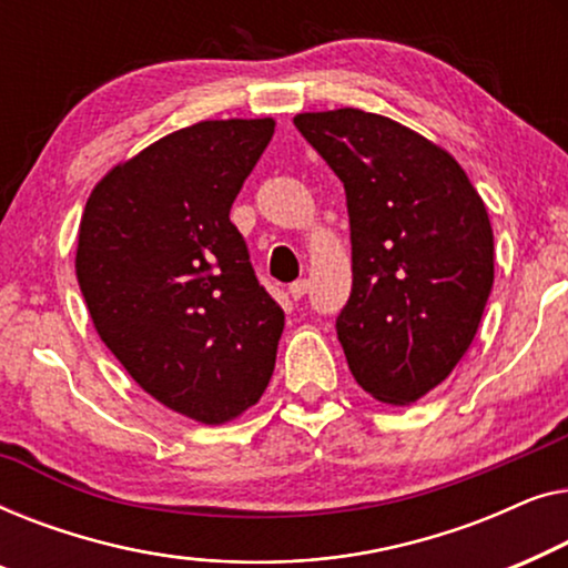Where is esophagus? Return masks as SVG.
<instances>
[{
  "label": "esophagus",
  "instance_id": "obj_1",
  "mask_svg": "<svg viewBox=\"0 0 568 568\" xmlns=\"http://www.w3.org/2000/svg\"><path fill=\"white\" fill-rule=\"evenodd\" d=\"M287 293H291L295 301L303 298V295L308 293V281H295V283H291V285H287Z\"/></svg>",
  "mask_w": 568,
  "mask_h": 568
}]
</instances>
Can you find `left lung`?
Masks as SVG:
<instances>
[{"label": "left lung", "mask_w": 568, "mask_h": 568, "mask_svg": "<svg viewBox=\"0 0 568 568\" xmlns=\"http://www.w3.org/2000/svg\"><path fill=\"white\" fill-rule=\"evenodd\" d=\"M347 195L353 291L337 339L386 404L443 383L476 337L494 283V234L460 164L390 118L355 108L293 118Z\"/></svg>", "instance_id": "1"}]
</instances>
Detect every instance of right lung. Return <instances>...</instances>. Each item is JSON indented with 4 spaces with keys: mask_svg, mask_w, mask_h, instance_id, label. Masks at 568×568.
<instances>
[{
    "mask_svg": "<svg viewBox=\"0 0 568 568\" xmlns=\"http://www.w3.org/2000/svg\"><path fill=\"white\" fill-rule=\"evenodd\" d=\"M275 133L203 121L115 166L87 201L77 281L94 329L139 386L221 425L265 394L285 314L229 213Z\"/></svg>",
    "mask_w": 568,
    "mask_h": 568,
    "instance_id": "obj_1",
    "label": "right lung"
}]
</instances>
